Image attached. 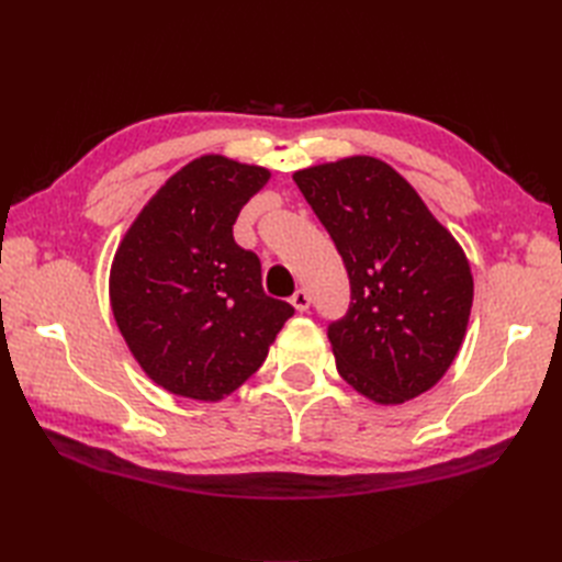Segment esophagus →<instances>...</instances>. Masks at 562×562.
I'll return each mask as SVG.
<instances>
[{
	"instance_id": "1",
	"label": "esophagus",
	"mask_w": 562,
	"mask_h": 562,
	"mask_svg": "<svg viewBox=\"0 0 562 562\" xmlns=\"http://www.w3.org/2000/svg\"><path fill=\"white\" fill-rule=\"evenodd\" d=\"M291 304H293V307H295V310L302 314V312H307V310H310L312 300H310L307 291H297V293L291 297Z\"/></svg>"
}]
</instances>
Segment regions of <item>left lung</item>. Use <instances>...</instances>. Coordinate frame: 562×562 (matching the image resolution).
<instances>
[{"mask_svg": "<svg viewBox=\"0 0 562 562\" xmlns=\"http://www.w3.org/2000/svg\"><path fill=\"white\" fill-rule=\"evenodd\" d=\"M342 255L351 304L328 328L337 372L378 405L438 384L467 335L473 277L464 248L394 166L368 155L293 173Z\"/></svg>", "mask_w": 562, "mask_h": 562, "instance_id": "8db88e82", "label": "left lung"}]
</instances>
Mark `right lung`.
I'll return each mask as SVG.
<instances>
[{
  "label": "right lung",
  "mask_w": 562,
  "mask_h": 562,
  "mask_svg": "<svg viewBox=\"0 0 562 562\" xmlns=\"http://www.w3.org/2000/svg\"><path fill=\"white\" fill-rule=\"evenodd\" d=\"M269 178L265 166L196 157L159 187L119 241L110 267L116 328L145 375L176 396H229L295 314L265 295L258 255L232 234Z\"/></svg>",
  "instance_id": "1"
}]
</instances>
